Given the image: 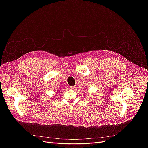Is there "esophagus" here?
Masks as SVG:
<instances>
[{
  "label": "esophagus",
  "mask_w": 148,
  "mask_h": 148,
  "mask_svg": "<svg viewBox=\"0 0 148 148\" xmlns=\"http://www.w3.org/2000/svg\"><path fill=\"white\" fill-rule=\"evenodd\" d=\"M76 88H77V86H69V89H72V90H75Z\"/></svg>",
  "instance_id": "1"
}]
</instances>
